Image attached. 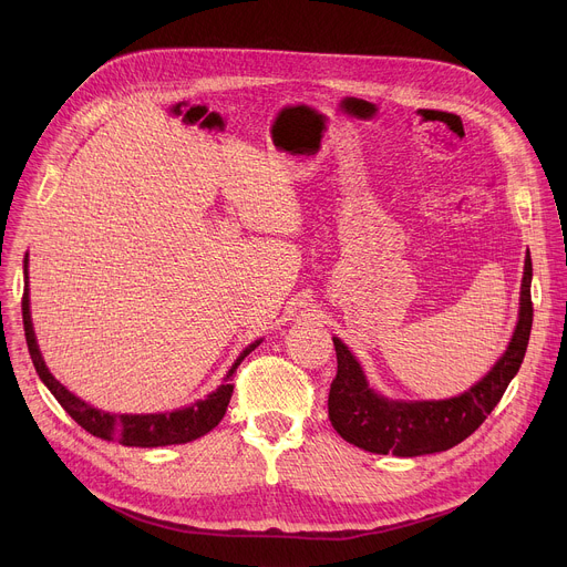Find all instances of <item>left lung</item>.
I'll return each instance as SVG.
<instances>
[{
    "mask_svg": "<svg viewBox=\"0 0 567 567\" xmlns=\"http://www.w3.org/2000/svg\"><path fill=\"white\" fill-rule=\"evenodd\" d=\"M532 258L525 256L518 322L512 341L494 368L468 390L451 399H388L365 379V372L350 348L334 337L337 379L330 388L328 411L334 431L350 444L396 457H415L449 451L466 440L505 394L520 370L532 332Z\"/></svg>",
    "mask_w": 567,
    "mask_h": 567,
    "instance_id": "8db88e82",
    "label": "left lung"
}]
</instances>
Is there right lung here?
I'll return each mask as SVG.
<instances>
[{
    "label": "right lung",
    "mask_w": 567,
    "mask_h": 567,
    "mask_svg": "<svg viewBox=\"0 0 567 567\" xmlns=\"http://www.w3.org/2000/svg\"><path fill=\"white\" fill-rule=\"evenodd\" d=\"M24 296H22V318H24V334H27V346L29 354L33 359L35 372L40 374L42 383L51 390V394L58 399L60 406L75 420L80 426H83L87 433L94 437L107 440V442H118L123 446H141V449H152V446H171V444H186L193 442L206 433H210L224 417L228 401L233 394V383L230 377L237 370V365L245 361L260 343L254 341L245 350L239 352L235 363L224 377V383L213 390L206 399H199L186 409L177 411H166V413H147V415H116V413H105L101 409H94L92 403L83 401L69 392L47 368L35 332H33V320H31V300H29V254L24 258Z\"/></svg>",
    "instance_id": "1"
}]
</instances>
